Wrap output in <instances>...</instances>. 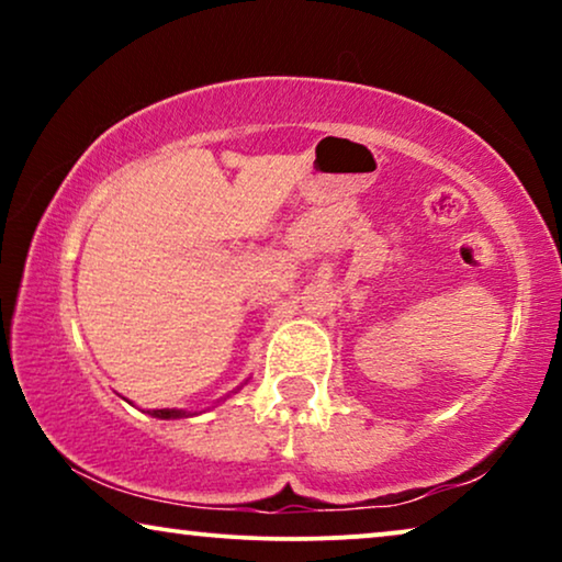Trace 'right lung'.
Wrapping results in <instances>:
<instances>
[{
	"label": "right lung",
	"mask_w": 562,
	"mask_h": 562,
	"mask_svg": "<svg viewBox=\"0 0 562 562\" xmlns=\"http://www.w3.org/2000/svg\"><path fill=\"white\" fill-rule=\"evenodd\" d=\"M150 417L158 419H183V417H194L196 412H187V409H148Z\"/></svg>",
	"instance_id": "obj_1"
}]
</instances>
